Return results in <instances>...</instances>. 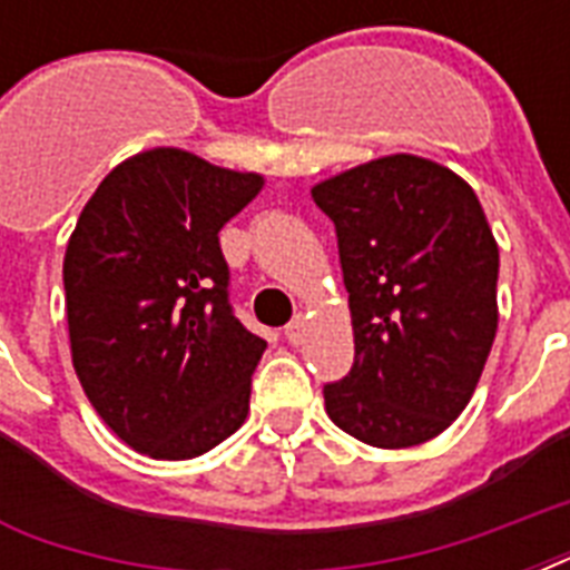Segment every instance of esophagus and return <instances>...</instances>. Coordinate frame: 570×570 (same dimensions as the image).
Listing matches in <instances>:
<instances>
[{"mask_svg":"<svg viewBox=\"0 0 570 570\" xmlns=\"http://www.w3.org/2000/svg\"><path fill=\"white\" fill-rule=\"evenodd\" d=\"M284 337L289 340L293 346H298V343H302V340H304V320H302V316H298V320H293V322H289V325H286V328H284Z\"/></svg>","mask_w":570,"mask_h":570,"instance_id":"obj_1","label":"esophagus"}]
</instances>
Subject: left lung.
Listing matches in <instances>:
<instances>
[{"label":"left lung","mask_w":570,"mask_h":570,"mask_svg":"<svg viewBox=\"0 0 570 570\" xmlns=\"http://www.w3.org/2000/svg\"><path fill=\"white\" fill-rule=\"evenodd\" d=\"M311 195L337 230L355 331V364L325 384V411L379 450L432 441L468 407L497 334L500 250L476 191L393 154Z\"/></svg>","instance_id":"8db88e82"}]
</instances>
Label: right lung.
I'll return each instance as SVG.
<instances>
[{"label":"right lung","mask_w":570,"mask_h":570,"mask_svg":"<svg viewBox=\"0 0 570 570\" xmlns=\"http://www.w3.org/2000/svg\"><path fill=\"white\" fill-rule=\"evenodd\" d=\"M259 189V174L154 147L109 171L70 233L73 370L102 423L150 459L204 455L248 416L266 340L233 316L218 230Z\"/></svg>","instance_id":"add662e5"}]
</instances>
